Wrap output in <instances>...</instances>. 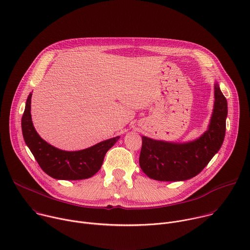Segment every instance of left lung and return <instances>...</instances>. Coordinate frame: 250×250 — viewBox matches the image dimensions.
Wrapping results in <instances>:
<instances>
[{
  "mask_svg": "<svg viewBox=\"0 0 250 250\" xmlns=\"http://www.w3.org/2000/svg\"><path fill=\"white\" fill-rule=\"evenodd\" d=\"M214 109L208 129L197 139L185 143L142 136L139 165L150 179L181 182L197 176L220 150L226 133L228 103L218 83L214 86Z\"/></svg>",
  "mask_w": 250,
  "mask_h": 250,
  "instance_id": "obj_1",
  "label": "left lung"
}]
</instances>
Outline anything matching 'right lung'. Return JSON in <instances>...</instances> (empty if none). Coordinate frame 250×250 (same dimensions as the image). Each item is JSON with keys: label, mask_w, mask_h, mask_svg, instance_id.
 <instances>
[{"label": "right lung", "mask_w": 250, "mask_h": 250, "mask_svg": "<svg viewBox=\"0 0 250 250\" xmlns=\"http://www.w3.org/2000/svg\"><path fill=\"white\" fill-rule=\"evenodd\" d=\"M30 93L25 103L21 119L24 141L41 169L56 180L78 181L94 176L100 169L107 151L114 146L120 136L101 141L89 148L78 151H64L54 147L40 137L31 119Z\"/></svg>", "instance_id": "right-lung-1"}]
</instances>
